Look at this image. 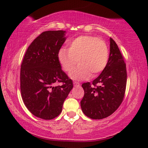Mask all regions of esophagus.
I'll use <instances>...</instances> for the list:
<instances>
[{"label": "esophagus", "mask_w": 148, "mask_h": 148, "mask_svg": "<svg viewBox=\"0 0 148 148\" xmlns=\"http://www.w3.org/2000/svg\"><path fill=\"white\" fill-rule=\"evenodd\" d=\"M73 85H74V86H80L79 83H78V82H73Z\"/></svg>", "instance_id": "34e87169"}]
</instances>
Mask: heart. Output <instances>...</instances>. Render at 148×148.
I'll return each instance as SVG.
<instances>
[{
    "instance_id": "obj_1",
    "label": "heart",
    "mask_w": 148,
    "mask_h": 148,
    "mask_svg": "<svg viewBox=\"0 0 148 148\" xmlns=\"http://www.w3.org/2000/svg\"><path fill=\"white\" fill-rule=\"evenodd\" d=\"M69 48H60L58 60L62 69L70 72L78 62V66L70 73L74 79L96 77L106 67L109 60L108 46L106 42L92 36H80L71 40Z\"/></svg>"
}]
</instances>
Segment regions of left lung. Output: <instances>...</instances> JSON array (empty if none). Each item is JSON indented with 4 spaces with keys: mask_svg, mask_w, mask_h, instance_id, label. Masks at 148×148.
Masks as SVG:
<instances>
[{
    "mask_svg": "<svg viewBox=\"0 0 148 148\" xmlns=\"http://www.w3.org/2000/svg\"><path fill=\"white\" fill-rule=\"evenodd\" d=\"M126 64L112 38H110V56L105 69L92 82L84 83L83 112L89 118L102 119L114 113L122 103L127 84Z\"/></svg>",
    "mask_w": 148,
    "mask_h": 148,
    "instance_id": "8db88e82",
    "label": "left lung"
}]
</instances>
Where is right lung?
Listing matches in <instances>:
<instances>
[{
	"instance_id": "1",
	"label": "right lung",
	"mask_w": 148,
	"mask_h": 148,
	"mask_svg": "<svg viewBox=\"0 0 148 148\" xmlns=\"http://www.w3.org/2000/svg\"><path fill=\"white\" fill-rule=\"evenodd\" d=\"M65 31L40 34L26 50L20 71V89L25 106L34 116L50 120L62 112L73 85L61 69L58 52L66 40ZM63 83L56 86L55 82Z\"/></svg>"
}]
</instances>
